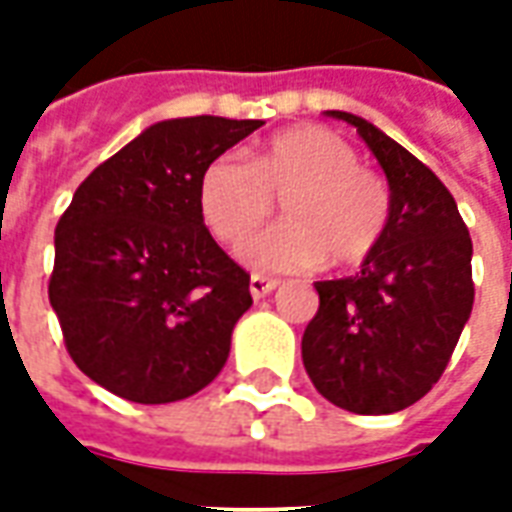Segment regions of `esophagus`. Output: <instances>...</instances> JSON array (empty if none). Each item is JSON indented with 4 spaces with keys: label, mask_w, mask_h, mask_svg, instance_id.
<instances>
[{
    "label": "esophagus",
    "mask_w": 512,
    "mask_h": 512,
    "mask_svg": "<svg viewBox=\"0 0 512 512\" xmlns=\"http://www.w3.org/2000/svg\"><path fill=\"white\" fill-rule=\"evenodd\" d=\"M274 288H277V279H266L260 277V274H255V277L249 279V293H252L255 299H263V296H268Z\"/></svg>",
    "instance_id": "obj_1"
}]
</instances>
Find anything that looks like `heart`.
I'll list each match as a JSON object with an SVG mask.
<instances>
[{
  "label": "heart",
  "mask_w": 512,
  "mask_h": 512,
  "mask_svg": "<svg viewBox=\"0 0 512 512\" xmlns=\"http://www.w3.org/2000/svg\"><path fill=\"white\" fill-rule=\"evenodd\" d=\"M197 200L211 233L230 246L249 241L282 200L288 222L244 246V260L257 271H304L329 257L334 266H359L389 224L384 180L359 167L343 136L321 126L271 136L249 164L213 158Z\"/></svg>",
  "instance_id": "b5f03b06"
}]
</instances>
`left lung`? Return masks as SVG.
Here are the masks:
<instances>
[{"label":"left lung","mask_w":512,"mask_h":512,"mask_svg":"<svg viewBox=\"0 0 512 512\" xmlns=\"http://www.w3.org/2000/svg\"><path fill=\"white\" fill-rule=\"evenodd\" d=\"M389 183V224L354 277L315 282L304 370L329 403L395 414L430 392L472 315V238L447 186L392 136L351 112Z\"/></svg>","instance_id":"obj_1"}]
</instances>
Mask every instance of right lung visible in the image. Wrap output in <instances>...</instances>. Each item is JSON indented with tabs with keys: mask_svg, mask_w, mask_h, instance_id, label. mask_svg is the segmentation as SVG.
<instances>
[{
	"mask_svg": "<svg viewBox=\"0 0 512 512\" xmlns=\"http://www.w3.org/2000/svg\"><path fill=\"white\" fill-rule=\"evenodd\" d=\"M263 120L175 117L95 167L54 233L49 301L65 348L131 403H175L222 373L249 274L205 227L200 178Z\"/></svg>",
	"mask_w": 512,
	"mask_h": 512,
	"instance_id": "1",
	"label": "right lung"
}]
</instances>
